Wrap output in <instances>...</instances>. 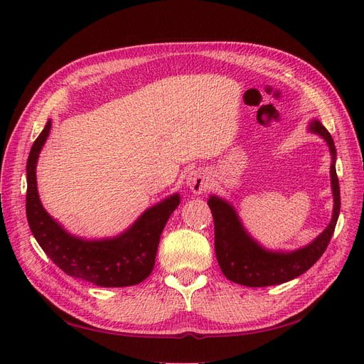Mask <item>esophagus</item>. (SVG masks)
Here are the masks:
<instances>
[{
  "mask_svg": "<svg viewBox=\"0 0 364 364\" xmlns=\"http://www.w3.org/2000/svg\"><path fill=\"white\" fill-rule=\"evenodd\" d=\"M186 186L194 194H202L209 188V179L203 171H191L186 176Z\"/></svg>",
  "mask_w": 364,
  "mask_h": 364,
  "instance_id": "1",
  "label": "esophagus"
}]
</instances>
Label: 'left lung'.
<instances>
[{
  "instance_id": "8db88e82",
  "label": "left lung",
  "mask_w": 364,
  "mask_h": 364,
  "mask_svg": "<svg viewBox=\"0 0 364 364\" xmlns=\"http://www.w3.org/2000/svg\"><path fill=\"white\" fill-rule=\"evenodd\" d=\"M308 130L322 136L331 153V190H333V218L323 232L311 243L296 250H269L253 238L235 211V208L218 196H209L215 230V255L225 277L246 287H269L289 282L301 277L323 255L331 240L340 214V186L336 173V146L333 136L318 119L308 124Z\"/></svg>"
}]
</instances>
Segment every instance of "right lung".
Returning a JSON list of instances; mask_svg holds the SVG:
<instances>
[{"label":"right lung","instance_id":"right-lung-1","mask_svg":"<svg viewBox=\"0 0 364 364\" xmlns=\"http://www.w3.org/2000/svg\"><path fill=\"white\" fill-rule=\"evenodd\" d=\"M51 119L33 142L27 159L26 213L33 237L59 269L74 278L98 287H129L144 281L155 267L161 234L170 215L181 203V196L171 194L147 208L124 232L102 240H85L67 232L42 206L36 164L50 135Z\"/></svg>","mask_w":364,"mask_h":364}]
</instances>
